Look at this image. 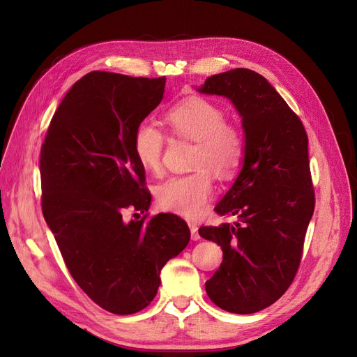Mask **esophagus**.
<instances>
[{
  "instance_id": "obj_1",
  "label": "esophagus",
  "mask_w": 357,
  "mask_h": 357,
  "mask_svg": "<svg viewBox=\"0 0 357 357\" xmlns=\"http://www.w3.org/2000/svg\"><path fill=\"white\" fill-rule=\"evenodd\" d=\"M189 229H190V234H192V240H193V241L199 240V234H198V226H197V223L189 222Z\"/></svg>"
}]
</instances>
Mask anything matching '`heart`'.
Instances as JSON below:
<instances>
[{
  "label": "heart",
  "mask_w": 357,
  "mask_h": 357,
  "mask_svg": "<svg viewBox=\"0 0 357 357\" xmlns=\"http://www.w3.org/2000/svg\"><path fill=\"white\" fill-rule=\"evenodd\" d=\"M171 134L195 142L190 167L195 171L171 177L156 189L160 208L185 218H198L213 197V172L222 180L232 178L240 171L245 156V138L238 125L226 122L220 105L189 96L174 104L165 113ZM167 137L150 121H142L134 131L132 146L139 164L150 172L162 168Z\"/></svg>",
  "instance_id": "heart-1"
}]
</instances>
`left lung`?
I'll list each match as a JSON object with an SVG mask.
<instances>
[{
    "label": "left lung",
    "mask_w": 357,
    "mask_h": 357,
    "mask_svg": "<svg viewBox=\"0 0 357 357\" xmlns=\"http://www.w3.org/2000/svg\"><path fill=\"white\" fill-rule=\"evenodd\" d=\"M199 92L229 98L245 132L244 167L214 208L236 220L199 228L223 252L205 290L222 310L252 314L282 298L298 273L316 204L308 137L298 114L252 70L214 74Z\"/></svg>",
    "instance_id": "left-lung-1"
}]
</instances>
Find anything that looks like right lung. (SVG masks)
Listing matches in <instances>:
<instances>
[{"label":"right lung","instance_id":"right-lung-1","mask_svg":"<svg viewBox=\"0 0 357 357\" xmlns=\"http://www.w3.org/2000/svg\"><path fill=\"white\" fill-rule=\"evenodd\" d=\"M165 82L107 71L83 75L53 114L41 146L43 215L75 283L113 314L146 308L162 268L190 240L188 223L176 214L124 219L126 209L150 207L132 138L162 101Z\"/></svg>","mask_w":357,"mask_h":357}]
</instances>
